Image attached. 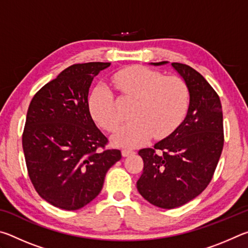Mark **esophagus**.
<instances>
[{
	"label": "esophagus",
	"mask_w": 248,
	"mask_h": 248,
	"mask_svg": "<svg viewBox=\"0 0 248 248\" xmlns=\"http://www.w3.org/2000/svg\"><path fill=\"white\" fill-rule=\"evenodd\" d=\"M121 154H123L124 157H127V156H130V155L134 154V151L129 150V149H123L121 150Z\"/></svg>",
	"instance_id": "1"
}]
</instances>
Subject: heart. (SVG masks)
Returning a JSON list of instances; mask_svg holds the SVG:
<instances>
[{
  "mask_svg": "<svg viewBox=\"0 0 248 248\" xmlns=\"http://www.w3.org/2000/svg\"><path fill=\"white\" fill-rule=\"evenodd\" d=\"M112 84L124 97L136 99L133 119L112 136L116 145L136 148L151 137L163 139L182 123L189 106V89L178 77L164 74L145 66H130L112 75ZM91 115L107 131L117 129L121 116L115 95L104 84H98L89 95Z\"/></svg>",
  "mask_w": 248,
  "mask_h": 248,
  "instance_id": "obj_1",
  "label": "heart"
}]
</instances>
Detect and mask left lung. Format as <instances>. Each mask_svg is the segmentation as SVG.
Returning <instances> with one entry per match:
<instances>
[{"label":"left lung","instance_id":"1","mask_svg":"<svg viewBox=\"0 0 248 248\" xmlns=\"http://www.w3.org/2000/svg\"><path fill=\"white\" fill-rule=\"evenodd\" d=\"M167 61L154 62L163 65ZM171 66L189 89V106L182 124L154 148L142 149L143 173L137 182L140 195L163 209L180 207L202 192L215 174L224 143L219 95L191 66Z\"/></svg>","mask_w":248,"mask_h":248}]
</instances>
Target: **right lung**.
<instances>
[{
	"mask_svg": "<svg viewBox=\"0 0 248 248\" xmlns=\"http://www.w3.org/2000/svg\"><path fill=\"white\" fill-rule=\"evenodd\" d=\"M109 62L73 64L46 84L28 107L23 150L29 178L41 198L63 210H78L102 190L108 170L121 158L104 150L107 138L89 108L94 78Z\"/></svg>",
	"mask_w": 248,
	"mask_h": 248,
	"instance_id": "right-lung-1",
	"label": "right lung"
}]
</instances>
